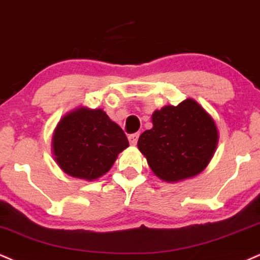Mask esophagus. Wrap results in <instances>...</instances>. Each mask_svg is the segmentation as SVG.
<instances>
[{
  "label": "esophagus",
  "mask_w": 260,
  "mask_h": 260,
  "mask_svg": "<svg viewBox=\"0 0 260 260\" xmlns=\"http://www.w3.org/2000/svg\"><path fill=\"white\" fill-rule=\"evenodd\" d=\"M139 136H140L139 133L133 134V135H130V136H129V142H130V145L135 146L136 143H137V140H139Z\"/></svg>",
  "instance_id": "1"
}]
</instances>
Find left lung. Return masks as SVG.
Instances as JSON below:
<instances>
[{
	"label": "left lung",
	"mask_w": 260,
	"mask_h": 260,
	"mask_svg": "<svg viewBox=\"0 0 260 260\" xmlns=\"http://www.w3.org/2000/svg\"><path fill=\"white\" fill-rule=\"evenodd\" d=\"M152 123L137 147L156 177L174 183L204 171L217 148L218 129L203 106L193 99L164 106L153 112Z\"/></svg>",
	"instance_id": "obj_1"
}]
</instances>
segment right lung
Segmentation results:
<instances>
[{"label":"right lung","mask_w":260,"mask_h":260,"mask_svg":"<svg viewBox=\"0 0 260 260\" xmlns=\"http://www.w3.org/2000/svg\"><path fill=\"white\" fill-rule=\"evenodd\" d=\"M129 147L121 127L101 108L81 107L63 115L54 130V160L65 174L94 181L110 171Z\"/></svg>","instance_id":"obj_1"}]
</instances>
